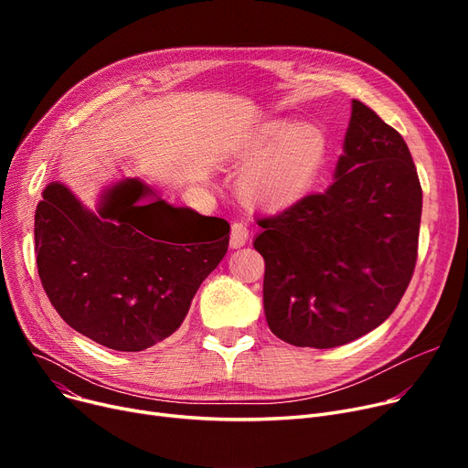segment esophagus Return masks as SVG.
<instances>
[{"label": "esophagus", "instance_id": "obj_1", "mask_svg": "<svg viewBox=\"0 0 468 468\" xmlns=\"http://www.w3.org/2000/svg\"><path fill=\"white\" fill-rule=\"evenodd\" d=\"M250 229L247 228V224H242V221H233L231 226V235H229V244L233 249H240L244 242L249 240Z\"/></svg>", "mask_w": 468, "mask_h": 468}]
</instances>
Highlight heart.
<instances>
[{"mask_svg": "<svg viewBox=\"0 0 468 468\" xmlns=\"http://www.w3.org/2000/svg\"><path fill=\"white\" fill-rule=\"evenodd\" d=\"M324 154V133L313 122H260L237 147V157L250 161L240 176L242 193L269 207L296 201L311 186Z\"/></svg>", "mask_w": 468, "mask_h": 468, "instance_id": "b5f03b06", "label": "heart"}]
</instances>
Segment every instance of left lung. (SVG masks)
<instances>
[{"instance_id": "obj_1", "label": "left lung", "mask_w": 468, "mask_h": 468, "mask_svg": "<svg viewBox=\"0 0 468 468\" xmlns=\"http://www.w3.org/2000/svg\"><path fill=\"white\" fill-rule=\"evenodd\" d=\"M421 207L404 138L353 101L335 182L258 218L271 332L290 346L332 349L385 323L413 275Z\"/></svg>"}]
</instances>
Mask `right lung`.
<instances>
[{
    "label": "right lung",
    "instance_id": "add662e5",
    "mask_svg": "<svg viewBox=\"0 0 468 468\" xmlns=\"http://www.w3.org/2000/svg\"><path fill=\"white\" fill-rule=\"evenodd\" d=\"M37 273L66 324L113 351H145L175 334L201 282L228 252L224 218L176 208L122 180L90 212L60 182L36 210Z\"/></svg>",
    "mask_w": 468,
    "mask_h": 468
}]
</instances>
